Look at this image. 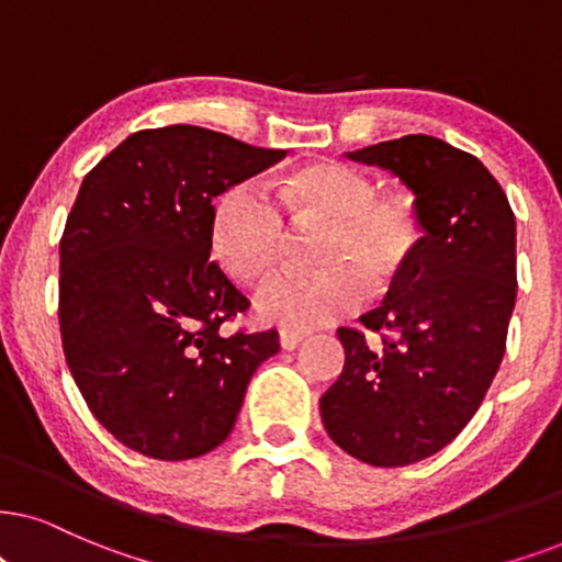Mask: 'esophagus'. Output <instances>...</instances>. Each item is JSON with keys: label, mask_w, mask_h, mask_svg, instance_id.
I'll return each mask as SVG.
<instances>
[{"label": "esophagus", "mask_w": 562, "mask_h": 562, "mask_svg": "<svg viewBox=\"0 0 562 562\" xmlns=\"http://www.w3.org/2000/svg\"><path fill=\"white\" fill-rule=\"evenodd\" d=\"M305 339L303 331H293V329H282L280 331V347L282 350H295L297 345H301Z\"/></svg>", "instance_id": "1"}]
</instances>
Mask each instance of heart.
<instances>
[{
  "label": "heart",
  "instance_id": "obj_1",
  "mask_svg": "<svg viewBox=\"0 0 562 562\" xmlns=\"http://www.w3.org/2000/svg\"><path fill=\"white\" fill-rule=\"evenodd\" d=\"M277 207L259 189L236 183L215 202L212 254L238 285H257L285 246V223L324 225L314 244L316 272H282L257 293L261 318L314 329L350 314L363 293L381 295L402 280L423 246V223L404 194H375L366 170L337 160L303 166L277 183Z\"/></svg>",
  "mask_w": 562,
  "mask_h": 562
}]
</instances>
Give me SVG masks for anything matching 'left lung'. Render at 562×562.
Returning <instances> with one entry per match:
<instances>
[{"mask_svg":"<svg viewBox=\"0 0 562 562\" xmlns=\"http://www.w3.org/2000/svg\"><path fill=\"white\" fill-rule=\"evenodd\" d=\"M347 158L392 170L415 194L423 246L360 316L363 329H337L345 368L318 407L350 457L415 464L464 430L498 373L516 303V220L493 173L443 139L407 134Z\"/></svg>","mask_w":562,"mask_h":562,"instance_id":"left-lung-1","label":"left lung"}]
</instances>
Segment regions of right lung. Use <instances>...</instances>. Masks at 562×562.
<instances>
[{
	"mask_svg": "<svg viewBox=\"0 0 562 562\" xmlns=\"http://www.w3.org/2000/svg\"><path fill=\"white\" fill-rule=\"evenodd\" d=\"M285 158L202 126L126 137L85 176L59 244V329L95 420L183 461L231 436L277 331L223 324L248 297L210 261L212 199Z\"/></svg>",
	"mask_w": 562,
	"mask_h": 562,
	"instance_id": "obj_1",
	"label": "right lung"
}]
</instances>
